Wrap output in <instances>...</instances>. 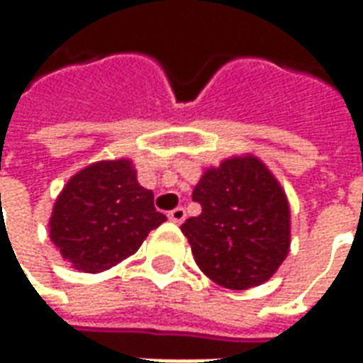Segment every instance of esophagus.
I'll use <instances>...</instances> for the list:
<instances>
[{
    "instance_id": "1",
    "label": "esophagus",
    "mask_w": 363,
    "mask_h": 363,
    "mask_svg": "<svg viewBox=\"0 0 363 363\" xmlns=\"http://www.w3.org/2000/svg\"><path fill=\"white\" fill-rule=\"evenodd\" d=\"M167 218L173 221V223H182V221L186 220V210L179 206V208H174V210H171V212L167 213Z\"/></svg>"
}]
</instances>
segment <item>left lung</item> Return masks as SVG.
I'll use <instances>...</instances> for the list:
<instances>
[{
	"mask_svg": "<svg viewBox=\"0 0 363 363\" xmlns=\"http://www.w3.org/2000/svg\"><path fill=\"white\" fill-rule=\"evenodd\" d=\"M202 213L181 231L200 270L218 286L249 289L272 278L289 252V202L257 155L208 167L192 190Z\"/></svg>",
	"mask_w": 363,
	"mask_h": 363,
	"instance_id": "left-lung-1",
	"label": "left lung"
}]
</instances>
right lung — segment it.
<instances>
[{"label": "right lung", "instance_id": "1", "mask_svg": "<svg viewBox=\"0 0 363 363\" xmlns=\"http://www.w3.org/2000/svg\"><path fill=\"white\" fill-rule=\"evenodd\" d=\"M167 218L126 157L83 167L54 202L50 239L72 268L96 274L132 257Z\"/></svg>", "mask_w": 363, "mask_h": 363}]
</instances>
